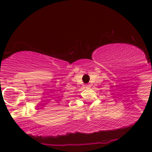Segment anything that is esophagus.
I'll list each match as a JSON object with an SVG mask.
<instances>
[{
  "mask_svg": "<svg viewBox=\"0 0 152 152\" xmlns=\"http://www.w3.org/2000/svg\"><path fill=\"white\" fill-rule=\"evenodd\" d=\"M85 87H89V85H85Z\"/></svg>",
  "mask_w": 152,
  "mask_h": 152,
  "instance_id": "esophagus-1",
  "label": "esophagus"
}]
</instances>
